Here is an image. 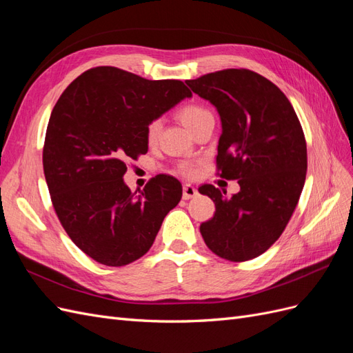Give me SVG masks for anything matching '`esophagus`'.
Listing matches in <instances>:
<instances>
[{
	"label": "esophagus",
	"instance_id": "obj_1",
	"mask_svg": "<svg viewBox=\"0 0 353 353\" xmlns=\"http://www.w3.org/2000/svg\"><path fill=\"white\" fill-rule=\"evenodd\" d=\"M194 196H197V188L193 187V185H190V184H185L184 188H183V199L190 200V199H193Z\"/></svg>",
	"mask_w": 353,
	"mask_h": 353
}]
</instances>
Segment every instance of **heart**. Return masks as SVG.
<instances>
[{"mask_svg":"<svg viewBox=\"0 0 353 353\" xmlns=\"http://www.w3.org/2000/svg\"><path fill=\"white\" fill-rule=\"evenodd\" d=\"M209 116H212L210 112L206 108H203V105L196 104V103L185 104L184 108H181L178 110L179 121L183 122V125L187 128L188 131L193 130V128L197 123H200L203 119H206V117H209ZM160 130H162V122L157 121V119L152 121L150 123L147 125V130H145L147 140L150 143L156 141V138L160 134ZM181 172H183L184 175H194L196 168L193 165H190V163H184L183 166H181Z\"/></svg>","mask_w":353,"mask_h":353,"instance_id":"1","label":"heart"}]
</instances>
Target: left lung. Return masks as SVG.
<instances>
[{"mask_svg": "<svg viewBox=\"0 0 353 353\" xmlns=\"http://www.w3.org/2000/svg\"><path fill=\"white\" fill-rule=\"evenodd\" d=\"M187 85L216 108L219 175L240 185L231 197L210 184L199 188L216 208L200 225L201 237L222 259H253L279 240L303 190L307 156L301 122L283 91L248 69L208 73Z\"/></svg>", "mask_w": 353, "mask_h": 353, "instance_id": "left-lung-1", "label": "left lung"}]
</instances>
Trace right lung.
<instances>
[{
  "instance_id": "1",
  "label": "right lung",
  "mask_w": 353,
  "mask_h": 353,
  "mask_svg": "<svg viewBox=\"0 0 353 353\" xmlns=\"http://www.w3.org/2000/svg\"><path fill=\"white\" fill-rule=\"evenodd\" d=\"M191 95L181 81L99 66L74 79L52 109L42 152L52 206L72 241L99 263L140 259L183 197L174 176L152 178L137 196L123 175L126 160L148 150L147 125Z\"/></svg>"
}]
</instances>
